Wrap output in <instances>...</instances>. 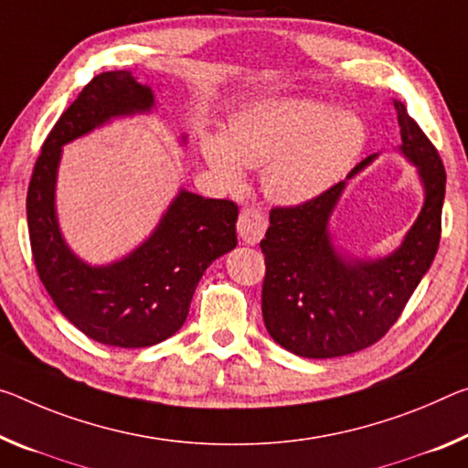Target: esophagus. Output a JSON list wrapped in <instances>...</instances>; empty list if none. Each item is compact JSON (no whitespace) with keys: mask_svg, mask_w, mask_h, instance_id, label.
<instances>
[{"mask_svg":"<svg viewBox=\"0 0 468 468\" xmlns=\"http://www.w3.org/2000/svg\"><path fill=\"white\" fill-rule=\"evenodd\" d=\"M237 231L248 246H256L266 231V217L258 207H246L237 220Z\"/></svg>","mask_w":468,"mask_h":468,"instance_id":"esophagus-1","label":"esophagus"}]
</instances>
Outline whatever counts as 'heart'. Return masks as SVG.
<instances>
[{
	"instance_id": "1",
	"label": "heart",
	"mask_w": 468,
	"mask_h": 468,
	"mask_svg": "<svg viewBox=\"0 0 468 468\" xmlns=\"http://www.w3.org/2000/svg\"><path fill=\"white\" fill-rule=\"evenodd\" d=\"M365 139V124L347 110L316 100H264L239 110L227 137L206 133L202 154L231 187L243 183V166H266V194L303 204L346 175Z\"/></svg>"
}]
</instances>
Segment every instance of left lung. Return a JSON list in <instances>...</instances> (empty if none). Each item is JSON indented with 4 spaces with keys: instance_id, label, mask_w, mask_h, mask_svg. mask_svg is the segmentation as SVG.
<instances>
[{
    "instance_id": "1",
    "label": "left lung",
    "mask_w": 468,
    "mask_h": 468,
    "mask_svg": "<svg viewBox=\"0 0 468 468\" xmlns=\"http://www.w3.org/2000/svg\"><path fill=\"white\" fill-rule=\"evenodd\" d=\"M394 106L399 152L417 166L425 189L419 218L396 251L362 261L333 246L329 218L346 181L300 206L271 210V227L261 241L262 316L271 337L302 358H335L377 344L402 314L440 248L446 170L404 103L394 100ZM375 158L356 165L347 179Z\"/></svg>"
}]
</instances>
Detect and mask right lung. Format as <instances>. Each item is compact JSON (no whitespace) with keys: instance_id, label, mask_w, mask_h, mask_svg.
I'll use <instances>...</instances> for the list:
<instances>
[{"instance_id":"add662e5","label":"right lung","mask_w":468,"mask_h":468,"mask_svg":"<svg viewBox=\"0 0 468 468\" xmlns=\"http://www.w3.org/2000/svg\"><path fill=\"white\" fill-rule=\"evenodd\" d=\"M154 106L152 89L129 70L98 74L49 131L28 183V237L41 283L74 327L103 346L147 347L175 335L207 266L237 246V204L185 189L122 261L91 266L64 241L56 214L62 145L110 118L145 114Z\"/></svg>"}]
</instances>
